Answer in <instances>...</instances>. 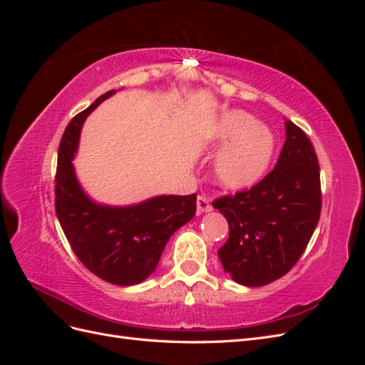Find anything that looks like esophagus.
I'll return each mask as SVG.
<instances>
[{
    "instance_id": "34e87169",
    "label": "esophagus",
    "mask_w": 365,
    "mask_h": 365,
    "mask_svg": "<svg viewBox=\"0 0 365 365\" xmlns=\"http://www.w3.org/2000/svg\"><path fill=\"white\" fill-rule=\"evenodd\" d=\"M196 207H197V215L212 212V210H213L212 202H210L208 196H205V195H200L196 197Z\"/></svg>"
}]
</instances>
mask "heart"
Instances as JSON below:
<instances>
[{
  "label": "heart",
  "mask_w": 365,
  "mask_h": 365,
  "mask_svg": "<svg viewBox=\"0 0 365 365\" xmlns=\"http://www.w3.org/2000/svg\"><path fill=\"white\" fill-rule=\"evenodd\" d=\"M212 137L217 145H225L213 168L219 185L248 189L267 175L275 153V137L252 115L237 109L224 113L213 125Z\"/></svg>",
  "instance_id": "b5f03b06"
}]
</instances>
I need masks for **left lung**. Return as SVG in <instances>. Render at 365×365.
<instances>
[{
	"label": "left lung",
	"mask_w": 365,
	"mask_h": 365,
	"mask_svg": "<svg viewBox=\"0 0 365 365\" xmlns=\"http://www.w3.org/2000/svg\"><path fill=\"white\" fill-rule=\"evenodd\" d=\"M275 168L251 189L219 196L213 207L230 235L217 254L244 286H263L288 274L302 257L322 213L319 164L311 140L291 120Z\"/></svg>",
	"instance_id": "1"
}]
</instances>
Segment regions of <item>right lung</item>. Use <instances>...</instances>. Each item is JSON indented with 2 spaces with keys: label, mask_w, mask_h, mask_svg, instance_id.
<instances>
[{
  "label": "right lung",
  "mask_w": 365,
  "mask_h": 365,
  "mask_svg": "<svg viewBox=\"0 0 365 365\" xmlns=\"http://www.w3.org/2000/svg\"><path fill=\"white\" fill-rule=\"evenodd\" d=\"M114 93L102 94L65 129L54 176V208L65 237L83 267L108 283L130 286L155 271L170 236L195 216L196 193L157 196L121 208L88 200L76 180L71 160L83 120Z\"/></svg>",
  "instance_id": "add662e5"
}]
</instances>
